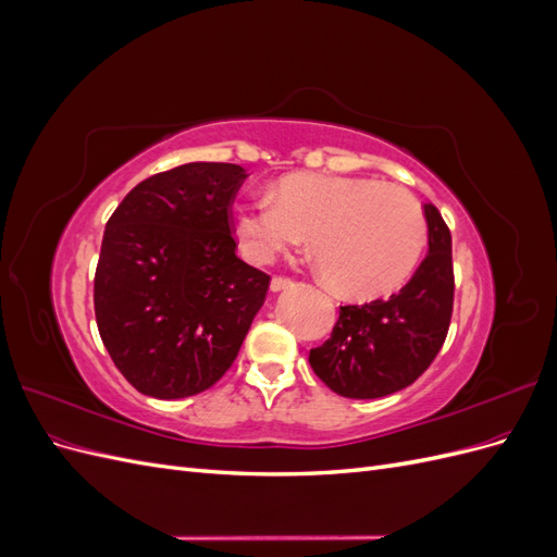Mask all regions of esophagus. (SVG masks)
<instances>
[{"mask_svg":"<svg viewBox=\"0 0 557 557\" xmlns=\"http://www.w3.org/2000/svg\"><path fill=\"white\" fill-rule=\"evenodd\" d=\"M290 285H293V278H288V276H274L272 278V290L274 293H281L285 288H290Z\"/></svg>","mask_w":557,"mask_h":557,"instance_id":"obj_1","label":"esophagus"}]
</instances>
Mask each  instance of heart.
I'll use <instances>...</instances> for the list:
<instances>
[{
	"instance_id": "b5f03b06",
	"label": "heart",
	"mask_w": 557,
	"mask_h": 557,
	"mask_svg": "<svg viewBox=\"0 0 557 557\" xmlns=\"http://www.w3.org/2000/svg\"><path fill=\"white\" fill-rule=\"evenodd\" d=\"M234 230L244 256L258 264L311 234L327 285L350 299L397 290L428 244L423 207L409 190L367 176L311 172L283 176L274 199L244 201Z\"/></svg>"
}]
</instances>
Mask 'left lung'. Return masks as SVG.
<instances>
[{
	"label": "left lung",
	"mask_w": 557,
	"mask_h": 557,
	"mask_svg": "<svg viewBox=\"0 0 557 557\" xmlns=\"http://www.w3.org/2000/svg\"><path fill=\"white\" fill-rule=\"evenodd\" d=\"M428 256L411 281L387 299L339 307L330 339L311 348L309 362L330 391L376 399L411 385L442 350L453 315L450 230L425 205Z\"/></svg>",
	"instance_id": "1"
}]
</instances>
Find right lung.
Returning <instances> with one entry per match:
<instances>
[{"instance_id":"add662e5","label":"right lung","mask_w":557,"mask_h":557,"mask_svg":"<svg viewBox=\"0 0 557 557\" xmlns=\"http://www.w3.org/2000/svg\"><path fill=\"white\" fill-rule=\"evenodd\" d=\"M246 170L190 162L141 181L109 218L95 318L141 395L181 399L221 381L264 305L269 274L237 258L230 209Z\"/></svg>"}]
</instances>
